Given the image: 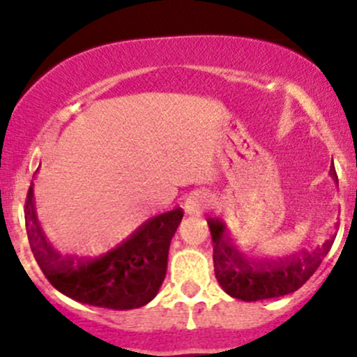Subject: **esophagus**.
Segmentation results:
<instances>
[{
  "label": "esophagus",
  "instance_id": "esophagus-1",
  "mask_svg": "<svg viewBox=\"0 0 357 357\" xmlns=\"http://www.w3.org/2000/svg\"><path fill=\"white\" fill-rule=\"evenodd\" d=\"M208 207H211V199L205 193H193L192 197H188L185 204L186 214H202Z\"/></svg>",
  "mask_w": 357,
  "mask_h": 357
}]
</instances>
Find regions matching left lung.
Instances as JSON below:
<instances>
[{
    "label": "left lung",
    "instance_id": "1",
    "mask_svg": "<svg viewBox=\"0 0 357 357\" xmlns=\"http://www.w3.org/2000/svg\"><path fill=\"white\" fill-rule=\"evenodd\" d=\"M330 174L337 179L333 165ZM208 229L214 245V271L219 285L231 297L245 302L282 297L298 290L319 268L333 245V236L311 252L285 259V261H248L226 238V226L219 219H208Z\"/></svg>",
    "mask_w": 357,
    "mask_h": 357
}]
</instances>
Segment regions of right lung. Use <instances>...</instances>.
<instances>
[{"mask_svg":"<svg viewBox=\"0 0 357 357\" xmlns=\"http://www.w3.org/2000/svg\"><path fill=\"white\" fill-rule=\"evenodd\" d=\"M24 214L36 262L56 290L82 304L126 311L149 304L157 295L167 271L169 245L183 219V208L149 219L129 238L95 259L63 257L53 248L39 226L32 186Z\"/></svg>","mask_w":357,"mask_h":357,"instance_id":"right-lung-1","label":"right lung"}]
</instances>
